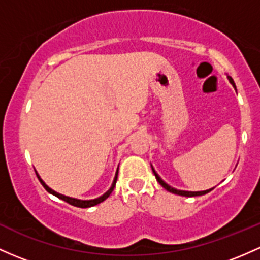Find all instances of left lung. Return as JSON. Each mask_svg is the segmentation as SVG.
<instances>
[{"instance_id":"obj_1","label":"left lung","mask_w":260,"mask_h":260,"mask_svg":"<svg viewBox=\"0 0 260 260\" xmlns=\"http://www.w3.org/2000/svg\"><path fill=\"white\" fill-rule=\"evenodd\" d=\"M228 80H230V83L232 85H233V88L236 89V84H234V82H233V79H232L231 77H228ZM237 90V89H236ZM151 169H152V172H153V175H155V177H156V180H157V182L160 183L161 186L164 187L165 189H167V191L169 192H171V193H175V194H180V196H185V197H194V196H202V194H206V193H208V192H211L212 189L214 188H209V189H206V191H183V189H177V188H174V187H171L170 185H167L166 182H165V181L162 180V178L160 177V176H158V174L157 172L155 171V169H153L152 167V165H151Z\"/></svg>"}]
</instances>
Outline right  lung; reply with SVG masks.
<instances>
[{
    "instance_id": "add662e5",
    "label": "right lung",
    "mask_w": 260,
    "mask_h": 260,
    "mask_svg": "<svg viewBox=\"0 0 260 260\" xmlns=\"http://www.w3.org/2000/svg\"><path fill=\"white\" fill-rule=\"evenodd\" d=\"M118 171H119V167H118V170H116V172H115V177H114V180H113V183H111L110 188H109L108 191L105 192L104 194H102V196H100V197H96V198H94V200H78V198H74V197H69V196H66V194H62V193H59V192H55L54 189H52L51 187H49L48 185H46V182H44V181L42 180V178H41V176L38 175V172H37V171H36V174H37V177H38V180L41 181L42 186H43L44 188H46L47 191L49 192V193L53 194V196H55V197L60 198V200L66 201V202H68L69 205H72V206H75V207H79V208H88V207H93V206H95V205H99V203H102L103 201H105V200H107V198H108L109 196H110V193H111V192H113L114 187H115L116 180H118Z\"/></svg>"
}]
</instances>
